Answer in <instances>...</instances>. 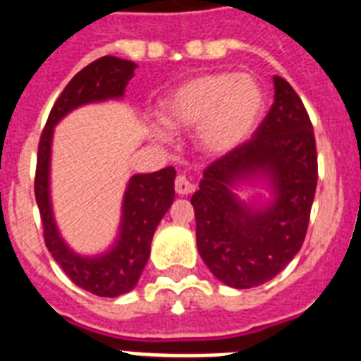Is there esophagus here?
Returning a JSON list of instances; mask_svg holds the SVG:
<instances>
[{"instance_id":"esophagus-1","label":"esophagus","mask_w":361,"mask_h":361,"mask_svg":"<svg viewBox=\"0 0 361 361\" xmlns=\"http://www.w3.org/2000/svg\"><path fill=\"white\" fill-rule=\"evenodd\" d=\"M193 190H195V186L188 180L186 175H178L175 178V191H177L178 195H190Z\"/></svg>"}]
</instances>
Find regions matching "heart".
I'll return each instance as SVG.
<instances>
[{
	"label": "heart",
	"mask_w": 361,
	"mask_h": 361,
	"mask_svg": "<svg viewBox=\"0 0 361 361\" xmlns=\"http://www.w3.org/2000/svg\"><path fill=\"white\" fill-rule=\"evenodd\" d=\"M266 95L250 73L216 72L178 85L161 103V119L173 130H195V141L209 155H224L257 128Z\"/></svg>",
	"instance_id": "1"
}]
</instances>
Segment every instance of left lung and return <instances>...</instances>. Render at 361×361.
Masks as SVG:
<instances>
[{"label": "left lung", "mask_w": 361, "mask_h": 361, "mask_svg": "<svg viewBox=\"0 0 361 361\" xmlns=\"http://www.w3.org/2000/svg\"><path fill=\"white\" fill-rule=\"evenodd\" d=\"M275 103L250 141L204 170L191 197L197 247L213 275L250 289L275 279L304 244L318 180L317 141L302 99L275 75ZM266 176L267 207L242 203L232 188Z\"/></svg>", "instance_id": "obj_1"}]
</instances>
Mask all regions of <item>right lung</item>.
<instances>
[{"mask_svg":"<svg viewBox=\"0 0 361 361\" xmlns=\"http://www.w3.org/2000/svg\"><path fill=\"white\" fill-rule=\"evenodd\" d=\"M135 68V63L104 56L75 73L54 103L37 148L34 191L43 222L44 244L75 286L106 298L132 291L139 282L148 262L153 233L173 202L175 170L168 166L153 173L133 175L124 191L119 238L114 247L97 257H81L66 245L54 220L50 202V152L54 126L68 111L82 104L123 97Z\"/></svg>","mask_w":361,"mask_h":361,"instance_id":"right-lung-1","label":"right lung"}]
</instances>
